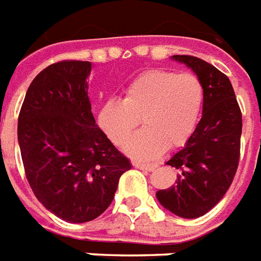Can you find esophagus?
<instances>
[{
    "label": "esophagus",
    "mask_w": 261,
    "mask_h": 261,
    "mask_svg": "<svg viewBox=\"0 0 261 261\" xmlns=\"http://www.w3.org/2000/svg\"><path fill=\"white\" fill-rule=\"evenodd\" d=\"M134 167L140 170H148V171H152V170H155L158 167V165H149V163H140V162H134L133 163Z\"/></svg>",
    "instance_id": "34e87169"
}]
</instances>
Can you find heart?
<instances>
[{"label":"heart","mask_w":261,"mask_h":261,"mask_svg":"<svg viewBox=\"0 0 261 261\" xmlns=\"http://www.w3.org/2000/svg\"><path fill=\"white\" fill-rule=\"evenodd\" d=\"M203 86L192 73L148 70L98 109L96 121L106 137L123 146L140 120L146 128L125 148L136 159H153L166 148L184 145L194 134L203 106Z\"/></svg>","instance_id":"1"}]
</instances>
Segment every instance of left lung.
<instances>
[{"instance_id": "1", "label": "left lung", "mask_w": 261, "mask_h": 261, "mask_svg": "<svg viewBox=\"0 0 261 261\" xmlns=\"http://www.w3.org/2000/svg\"><path fill=\"white\" fill-rule=\"evenodd\" d=\"M171 59L190 67L203 86L202 119L181 150L166 165L178 170L175 185L156 192L159 203L178 217L196 219L223 198L239 162L242 115L232 84L213 65L190 55Z\"/></svg>"}]
</instances>
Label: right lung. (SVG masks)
<instances>
[{
    "label": "right lung",
    "instance_id": "right-lung-1",
    "mask_svg": "<svg viewBox=\"0 0 261 261\" xmlns=\"http://www.w3.org/2000/svg\"><path fill=\"white\" fill-rule=\"evenodd\" d=\"M91 67L82 61L45 67L29 87L17 120L29 184L42 206L67 223L101 216L131 169L92 116Z\"/></svg>",
    "mask_w": 261,
    "mask_h": 261
}]
</instances>
